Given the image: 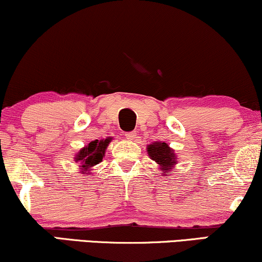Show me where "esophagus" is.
I'll return each instance as SVG.
<instances>
[{"mask_svg": "<svg viewBox=\"0 0 262 262\" xmlns=\"http://www.w3.org/2000/svg\"><path fill=\"white\" fill-rule=\"evenodd\" d=\"M125 136H126V138H127V140H130V141H134V140H136V138H137V134H136V131L126 132V134H125Z\"/></svg>", "mask_w": 262, "mask_h": 262, "instance_id": "obj_1", "label": "esophagus"}]
</instances>
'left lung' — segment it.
Here are the masks:
<instances>
[{
    "label": "left lung",
    "instance_id": "1",
    "mask_svg": "<svg viewBox=\"0 0 262 262\" xmlns=\"http://www.w3.org/2000/svg\"><path fill=\"white\" fill-rule=\"evenodd\" d=\"M148 154L156 163L160 165V169L164 175H170V170L175 165L176 157L171 148L167 146L165 142H154L147 147Z\"/></svg>",
    "mask_w": 262,
    "mask_h": 262
}]
</instances>
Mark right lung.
Here are the masks:
<instances>
[{
    "label": "right lung",
    "instance_id": "obj_1",
    "mask_svg": "<svg viewBox=\"0 0 262 262\" xmlns=\"http://www.w3.org/2000/svg\"><path fill=\"white\" fill-rule=\"evenodd\" d=\"M111 141L112 138H105V140L101 141H92L91 143H89V146L82 148V149L77 153L75 160L80 161V164H81L80 167H81V172L83 175L90 173L89 171H91V167L96 166L97 164H99L103 160L105 149Z\"/></svg>",
    "mask_w": 262,
    "mask_h": 262
}]
</instances>
